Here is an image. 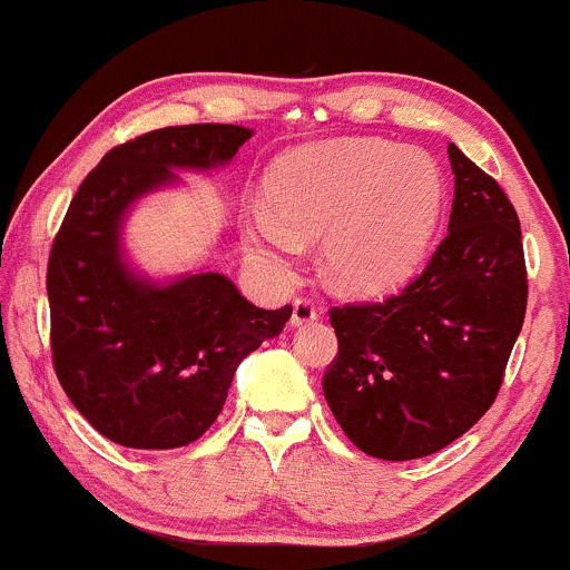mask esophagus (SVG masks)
<instances>
[{
	"instance_id": "obj_1",
	"label": "esophagus",
	"mask_w": 570,
	"mask_h": 570,
	"mask_svg": "<svg viewBox=\"0 0 570 570\" xmlns=\"http://www.w3.org/2000/svg\"><path fill=\"white\" fill-rule=\"evenodd\" d=\"M318 321V311H315V305L311 299H294L292 305V326L299 328V326H307V324H315Z\"/></svg>"
}]
</instances>
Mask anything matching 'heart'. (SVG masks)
Instances as JSON below:
<instances>
[{
    "label": "heart",
    "instance_id": "obj_1",
    "mask_svg": "<svg viewBox=\"0 0 570 570\" xmlns=\"http://www.w3.org/2000/svg\"><path fill=\"white\" fill-rule=\"evenodd\" d=\"M265 207L244 215V246L273 273L289 271L299 238H321L326 278L347 294H385L420 271L445 207L441 167L380 137L311 142L278 156Z\"/></svg>",
    "mask_w": 570,
    "mask_h": 570
}]
</instances>
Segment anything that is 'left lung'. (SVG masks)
<instances>
[{"mask_svg": "<svg viewBox=\"0 0 570 570\" xmlns=\"http://www.w3.org/2000/svg\"><path fill=\"white\" fill-rule=\"evenodd\" d=\"M449 236L420 278L376 305L332 307L340 353L324 374L334 420L363 454L406 462L464 435L502 387L528 281L518 212L449 142Z\"/></svg>", "mask_w": 570, "mask_h": 570, "instance_id": "obj_1", "label": "left lung"}]
</instances>
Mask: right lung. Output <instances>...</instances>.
I'll use <instances>...</instances> for the list:
<instances>
[{
	"mask_svg": "<svg viewBox=\"0 0 570 570\" xmlns=\"http://www.w3.org/2000/svg\"><path fill=\"white\" fill-rule=\"evenodd\" d=\"M252 129L164 127L116 146L85 177L47 265L52 363L79 414L127 449H180L212 428L233 374L278 337L292 305L263 311L215 271L159 281L127 259V215L180 185V169L215 173Z\"/></svg>",
	"mask_w": 570,
	"mask_h": 570,
	"instance_id": "add662e5",
	"label": "right lung"
}]
</instances>
